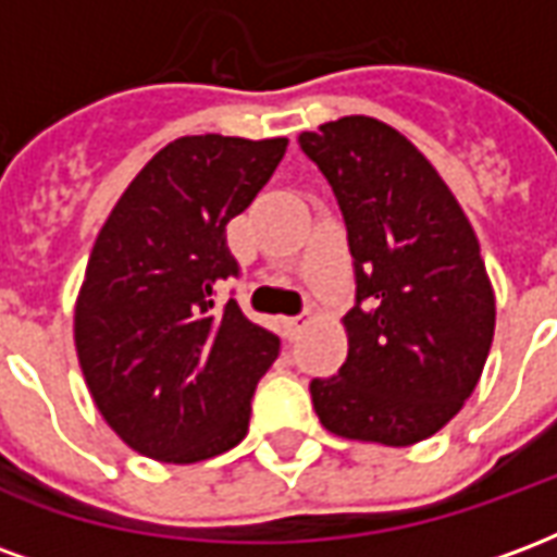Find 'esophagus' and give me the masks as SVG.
Segmentation results:
<instances>
[{"instance_id":"34e87169","label":"esophagus","mask_w":557,"mask_h":557,"mask_svg":"<svg viewBox=\"0 0 557 557\" xmlns=\"http://www.w3.org/2000/svg\"><path fill=\"white\" fill-rule=\"evenodd\" d=\"M304 325H307V319H304V315H292V319H286V322H283V327H286V337L289 339L298 337Z\"/></svg>"}]
</instances>
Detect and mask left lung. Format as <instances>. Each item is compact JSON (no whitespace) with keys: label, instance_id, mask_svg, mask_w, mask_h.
Instances as JSON below:
<instances>
[{"label":"left lung","instance_id":"8db88e82","mask_svg":"<svg viewBox=\"0 0 557 557\" xmlns=\"http://www.w3.org/2000/svg\"><path fill=\"white\" fill-rule=\"evenodd\" d=\"M346 220L355 307L349 355L313 379V409L343 438L406 447L471 397L495 334V295L478 235L430 160L370 115L304 131Z\"/></svg>","mask_w":557,"mask_h":557}]
</instances>
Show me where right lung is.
Segmentation results:
<instances>
[{"instance_id": "add662e5", "label": "right lung", "mask_w": 557, "mask_h": 557, "mask_svg": "<svg viewBox=\"0 0 557 557\" xmlns=\"http://www.w3.org/2000/svg\"><path fill=\"white\" fill-rule=\"evenodd\" d=\"M289 139L182 137L127 184L91 247L74 343L115 435L160 462H199L247 435L280 339L214 304L242 268L226 223L274 175Z\"/></svg>"}]
</instances>
